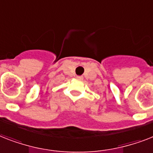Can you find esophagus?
<instances>
[{
    "label": "esophagus",
    "instance_id": "obj_1",
    "mask_svg": "<svg viewBox=\"0 0 153 153\" xmlns=\"http://www.w3.org/2000/svg\"><path fill=\"white\" fill-rule=\"evenodd\" d=\"M77 79H79V80H82L83 77L82 76H77Z\"/></svg>",
    "mask_w": 153,
    "mask_h": 153
}]
</instances>
